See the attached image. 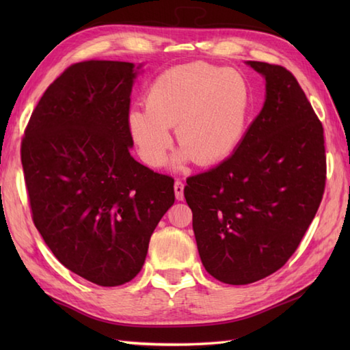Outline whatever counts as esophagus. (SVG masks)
<instances>
[{
    "mask_svg": "<svg viewBox=\"0 0 350 350\" xmlns=\"http://www.w3.org/2000/svg\"><path fill=\"white\" fill-rule=\"evenodd\" d=\"M183 188H185V185H183V182L182 180H176L174 182V194H176V198L179 200H183Z\"/></svg>",
    "mask_w": 350,
    "mask_h": 350,
    "instance_id": "34e87169",
    "label": "esophagus"
}]
</instances>
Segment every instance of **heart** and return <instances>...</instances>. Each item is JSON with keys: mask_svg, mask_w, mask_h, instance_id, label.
<instances>
[{"mask_svg": "<svg viewBox=\"0 0 350 350\" xmlns=\"http://www.w3.org/2000/svg\"><path fill=\"white\" fill-rule=\"evenodd\" d=\"M250 108V85L239 72L194 62L161 73L148 87L146 107L131 109L126 124L148 165L165 161L176 126L182 148L174 161L209 167L241 144Z\"/></svg>", "mask_w": 350, "mask_h": 350, "instance_id": "1", "label": "heart"}]
</instances>
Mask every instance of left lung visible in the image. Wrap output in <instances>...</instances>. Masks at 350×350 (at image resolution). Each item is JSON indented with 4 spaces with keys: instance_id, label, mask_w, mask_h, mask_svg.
Wrapping results in <instances>:
<instances>
[{
    "instance_id": "1",
    "label": "left lung",
    "mask_w": 350,
    "mask_h": 350,
    "mask_svg": "<svg viewBox=\"0 0 350 350\" xmlns=\"http://www.w3.org/2000/svg\"><path fill=\"white\" fill-rule=\"evenodd\" d=\"M266 79V99L234 153L188 177L204 269L242 286L277 272L299 247L322 202L323 126L296 78L277 64L248 62Z\"/></svg>"
}]
</instances>
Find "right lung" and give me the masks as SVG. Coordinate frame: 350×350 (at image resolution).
I'll list each match as a JSON object with an SVG mask.
<instances>
[{
    "instance_id": "add662e5",
    "label": "right lung",
    "mask_w": 350,
    "mask_h": 350,
    "mask_svg": "<svg viewBox=\"0 0 350 350\" xmlns=\"http://www.w3.org/2000/svg\"><path fill=\"white\" fill-rule=\"evenodd\" d=\"M141 66L90 60L66 69L37 103L21 161L33 221L58 262L103 287L137 277L174 203V179L131 156L128 114Z\"/></svg>"
}]
</instances>
